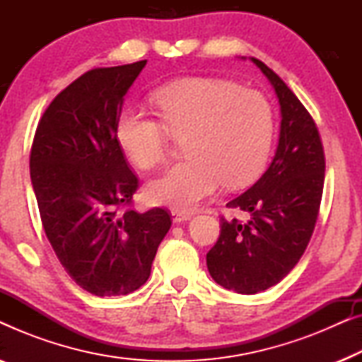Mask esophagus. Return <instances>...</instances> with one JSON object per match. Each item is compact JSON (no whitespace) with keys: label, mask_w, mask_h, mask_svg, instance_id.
<instances>
[{"label":"esophagus","mask_w":362,"mask_h":362,"mask_svg":"<svg viewBox=\"0 0 362 362\" xmlns=\"http://www.w3.org/2000/svg\"><path fill=\"white\" fill-rule=\"evenodd\" d=\"M171 216H173V222H175V224H181V222H186V221H189V219H191V214H189V212L173 211V212H171Z\"/></svg>","instance_id":"esophagus-1"}]
</instances>
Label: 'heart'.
<instances>
[{
    "label": "heart",
    "mask_w": 362,
    "mask_h": 362,
    "mask_svg": "<svg viewBox=\"0 0 362 362\" xmlns=\"http://www.w3.org/2000/svg\"><path fill=\"white\" fill-rule=\"evenodd\" d=\"M155 102L165 124L140 107H125L115 120L118 145L141 170L166 160L168 129L177 138L187 136V160L146 185L153 204L192 211L222 181L227 187L247 186L265 168L275 118L260 92L224 78L186 77L158 88Z\"/></svg>",
    "instance_id": "b5f03b06"
}]
</instances>
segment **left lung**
<instances>
[{
    "mask_svg": "<svg viewBox=\"0 0 362 362\" xmlns=\"http://www.w3.org/2000/svg\"><path fill=\"white\" fill-rule=\"evenodd\" d=\"M250 61L279 98V146L257 182L227 202L245 212L247 221L221 219L219 239L206 255L216 284L242 295L270 288L298 264L313 234L325 182V153L313 118L272 69Z\"/></svg>",
    "mask_w": 362,
    "mask_h": 362,
    "instance_id": "obj_1",
    "label": "left lung"
}]
</instances>
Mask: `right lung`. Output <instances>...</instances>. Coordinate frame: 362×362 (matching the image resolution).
<instances>
[{
	"label": "right lung",
	"instance_id": "1",
	"mask_svg": "<svg viewBox=\"0 0 362 362\" xmlns=\"http://www.w3.org/2000/svg\"><path fill=\"white\" fill-rule=\"evenodd\" d=\"M145 66L93 69L64 88L44 112L29 158L47 239L71 279L97 296L140 288L171 227L160 207L118 212L138 180L117 141L115 120Z\"/></svg>",
	"mask_w": 362,
	"mask_h": 362
}]
</instances>
